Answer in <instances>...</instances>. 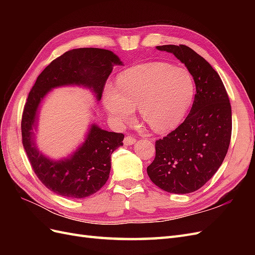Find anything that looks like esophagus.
<instances>
[{"mask_svg": "<svg viewBox=\"0 0 255 255\" xmlns=\"http://www.w3.org/2000/svg\"><path fill=\"white\" fill-rule=\"evenodd\" d=\"M136 142V139L135 138H133L132 136H126L125 140H123V143H125L126 145H132Z\"/></svg>", "mask_w": 255, "mask_h": 255, "instance_id": "esophagus-1", "label": "esophagus"}]
</instances>
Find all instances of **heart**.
Returning a JSON list of instances; mask_svg holds the SVG:
<instances>
[{
    "label": "heart",
    "instance_id": "heart-1",
    "mask_svg": "<svg viewBox=\"0 0 255 255\" xmlns=\"http://www.w3.org/2000/svg\"><path fill=\"white\" fill-rule=\"evenodd\" d=\"M195 96V82L184 68L149 63L129 68L106 84L102 102L118 126L133 120L138 107L141 119L153 132L167 133L186 116Z\"/></svg>",
    "mask_w": 255,
    "mask_h": 255
}]
</instances>
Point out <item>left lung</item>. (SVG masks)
<instances>
[{"label":"left lung","instance_id":"8db88e82","mask_svg":"<svg viewBox=\"0 0 255 255\" xmlns=\"http://www.w3.org/2000/svg\"><path fill=\"white\" fill-rule=\"evenodd\" d=\"M171 53L194 78L190 113L181 126L155 142V158L146 168L151 181L170 194H189L212 179L225 159L232 133V110L219 74L184 44L157 45Z\"/></svg>","mask_w":255,"mask_h":255}]
</instances>
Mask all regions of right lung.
<instances>
[{"label":"right lung","instance_id":"1","mask_svg":"<svg viewBox=\"0 0 255 255\" xmlns=\"http://www.w3.org/2000/svg\"><path fill=\"white\" fill-rule=\"evenodd\" d=\"M120 58L110 50L80 48L66 52L38 76L22 116V142L36 175L45 187L67 198H86L96 194L109 180L112 153L122 145L125 135L89 127L85 140L68 156L53 159L36 143L39 107L49 91L65 86H81L101 100L105 83Z\"/></svg>","mask_w":255,"mask_h":255}]
</instances>
